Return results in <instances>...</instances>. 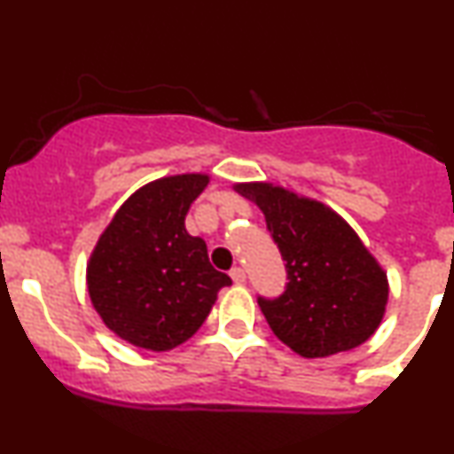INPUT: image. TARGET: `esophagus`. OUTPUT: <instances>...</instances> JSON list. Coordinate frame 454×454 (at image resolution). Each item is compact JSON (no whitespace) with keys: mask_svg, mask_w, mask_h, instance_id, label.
<instances>
[{"mask_svg":"<svg viewBox=\"0 0 454 454\" xmlns=\"http://www.w3.org/2000/svg\"><path fill=\"white\" fill-rule=\"evenodd\" d=\"M231 278H232L234 284H243V281L247 279V275H245V270L241 267H234L231 270Z\"/></svg>","mask_w":454,"mask_h":454,"instance_id":"obj_1","label":"esophagus"}]
</instances>
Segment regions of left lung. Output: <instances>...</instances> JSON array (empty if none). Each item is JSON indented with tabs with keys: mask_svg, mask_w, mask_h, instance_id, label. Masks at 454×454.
I'll use <instances>...</instances> for the list:
<instances>
[{
	"mask_svg": "<svg viewBox=\"0 0 454 454\" xmlns=\"http://www.w3.org/2000/svg\"><path fill=\"white\" fill-rule=\"evenodd\" d=\"M256 202L286 260L284 294L258 305L290 350L322 358L361 346L388 303V279L350 223L331 207L273 184H237Z\"/></svg>",
	"mask_w": 454,
	"mask_h": 454,
	"instance_id": "1",
	"label": "left lung"
}]
</instances>
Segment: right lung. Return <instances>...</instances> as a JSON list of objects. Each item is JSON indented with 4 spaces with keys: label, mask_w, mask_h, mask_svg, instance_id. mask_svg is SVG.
Instances as JSON below:
<instances>
[{
    "label": "right lung",
    "mask_w": 454,
    "mask_h": 454,
    "mask_svg": "<svg viewBox=\"0 0 454 454\" xmlns=\"http://www.w3.org/2000/svg\"><path fill=\"white\" fill-rule=\"evenodd\" d=\"M209 175L161 176L119 207L87 264L102 322L137 348L166 352L190 340L232 279L211 267L207 243L185 231Z\"/></svg>",
    "instance_id": "right-lung-1"
}]
</instances>
